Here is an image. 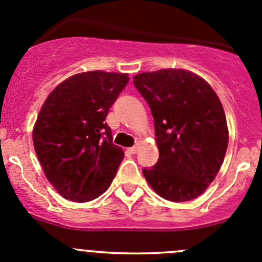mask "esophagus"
Instances as JSON below:
<instances>
[{
	"label": "esophagus",
	"instance_id": "esophagus-1",
	"mask_svg": "<svg viewBox=\"0 0 262 262\" xmlns=\"http://www.w3.org/2000/svg\"><path fill=\"white\" fill-rule=\"evenodd\" d=\"M137 151H138V147H137V146H133V147L129 148V152L133 154V155H134V154H137Z\"/></svg>",
	"mask_w": 262,
	"mask_h": 262
}]
</instances>
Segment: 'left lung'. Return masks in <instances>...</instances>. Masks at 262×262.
Here are the masks:
<instances>
[{
    "instance_id": "1",
    "label": "left lung",
    "mask_w": 262,
    "mask_h": 262,
    "mask_svg": "<svg viewBox=\"0 0 262 262\" xmlns=\"http://www.w3.org/2000/svg\"><path fill=\"white\" fill-rule=\"evenodd\" d=\"M133 82L150 106L159 147L158 163L143 168V176L164 199H195L216 177L226 154L229 132L219 97L185 70L139 73Z\"/></svg>"
}]
</instances>
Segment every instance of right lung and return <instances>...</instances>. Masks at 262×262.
<instances>
[{"mask_svg":"<svg viewBox=\"0 0 262 262\" xmlns=\"http://www.w3.org/2000/svg\"><path fill=\"white\" fill-rule=\"evenodd\" d=\"M128 81L126 73H79L58 85L43 103L33 146L46 178L66 199H95L116 176L124 151L112 143L106 117Z\"/></svg>","mask_w":262,"mask_h":262,"instance_id":"obj_1","label":"right lung"}]
</instances>
